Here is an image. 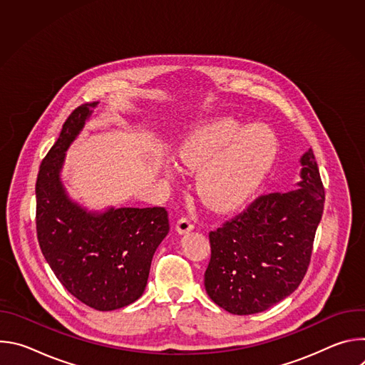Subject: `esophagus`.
<instances>
[{"label": "esophagus", "instance_id": "obj_1", "mask_svg": "<svg viewBox=\"0 0 365 365\" xmlns=\"http://www.w3.org/2000/svg\"><path fill=\"white\" fill-rule=\"evenodd\" d=\"M195 228V224L192 221L190 217H182L178 220V224H176V230L179 234H186L189 231H192Z\"/></svg>", "mask_w": 365, "mask_h": 365}]
</instances>
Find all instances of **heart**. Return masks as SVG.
Masks as SVG:
<instances>
[{"instance_id":"heart-1","label":"heart","mask_w":365,"mask_h":365,"mask_svg":"<svg viewBox=\"0 0 365 365\" xmlns=\"http://www.w3.org/2000/svg\"><path fill=\"white\" fill-rule=\"evenodd\" d=\"M277 153L274 133L262 124L241 128L234 120L197 127L179 148L180 163L199 170L197 192L215 210L244 202L263 180Z\"/></svg>"}]
</instances>
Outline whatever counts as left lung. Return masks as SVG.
Returning <instances> with one entry per match:
<instances>
[{
  "mask_svg": "<svg viewBox=\"0 0 365 365\" xmlns=\"http://www.w3.org/2000/svg\"><path fill=\"white\" fill-rule=\"evenodd\" d=\"M300 162L299 187L262 193L210 232L205 289L230 314L269 309L292 294L307 272L325 189L312 148Z\"/></svg>",
  "mask_w": 365,
  "mask_h": 365,
  "instance_id": "8db88e82",
  "label": "left lung"
}]
</instances>
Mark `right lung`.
Instances as JSON below:
<instances>
[{
  "mask_svg": "<svg viewBox=\"0 0 365 365\" xmlns=\"http://www.w3.org/2000/svg\"><path fill=\"white\" fill-rule=\"evenodd\" d=\"M96 103H82L71 113L40 165L36 231L46 262L63 287L92 309L114 310L143 294L153 254L170 225L163 206L88 214L66 197L59 179L65 151Z\"/></svg>",
  "mask_w": 365,
  "mask_h": 365,
  "instance_id": "obj_1",
  "label": "right lung"
}]
</instances>
